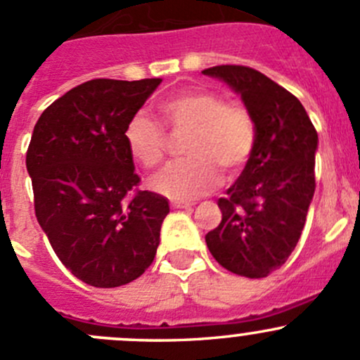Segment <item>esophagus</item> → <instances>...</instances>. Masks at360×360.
<instances>
[{"label":"esophagus","instance_id":"esophagus-1","mask_svg":"<svg viewBox=\"0 0 360 360\" xmlns=\"http://www.w3.org/2000/svg\"><path fill=\"white\" fill-rule=\"evenodd\" d=\"M191 205H193V203H190V202H181V200L172 202L174 209H191Z\"/></svg>","mask_w":360,"mask_h":360}]
</instances>
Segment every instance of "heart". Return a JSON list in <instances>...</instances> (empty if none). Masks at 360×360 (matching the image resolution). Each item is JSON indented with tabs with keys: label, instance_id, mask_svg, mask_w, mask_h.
Segmentation results:
<instances>
[{
	"label": "heart",
	"instance_id": "obj_1",
	"mask_svg": "<svg viewBox=\"0 0 360 360\" xmlns=\"http://www.w3.org/2000/svg\"><path fill=\"white\" fill-rule=\"evenodd\" d=\"M163 122L174 132H190L184 143L188 158L163 167L151 177V188L174 200H193L219 181L217 169L235 174L245 165L256 144V123L238 103H224L219 94L190 90L160 106ZM127 150L136 162L155 167L167 150L162 123L139 111L123 130Z\"/></svg>",
	"mask_w": 360,
	"mask_h": 360
}]
</instances>
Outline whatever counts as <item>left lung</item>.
Here are the masks:
<instances>
[{"mask_svg":"<svg viewBox=\"0 0 360 360\" xmlns=\"http://www.w3.org/2000/svg\"><path fill=\"white\" fill-rule=\"evenodd\" d=\"M203 75L240 96L256 123V144L238 179L219 198L221 223L205 235L214 259L231 274L263 278L296 248L315 191L319 136L303 104L263 72L216 66Z\"/></svg>","mask_w":360,"mask_h":360,"instance_id":"left-lung-1","label":"left lung"}]
</instances>
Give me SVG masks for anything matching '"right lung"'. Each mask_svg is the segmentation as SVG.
<instances>
[{
  "mask_svg": "<svg viewBox=\"0 0 360 360\" xmlns=\"http://www.w3.org/2000/svg\"><path fill=\"white\" fill-rule=\"evenodd\" d=\"M162 78L90 79L41 112L25 155L34 210L57 257L94 288H118L148 270L169 200L136 190L123 130Z\"/></svg>",
  "mask_w": 360,
  "mask_h": 360,
  "instance_id": "obj_1",
  "label": "right lung"
}]
</instances>
